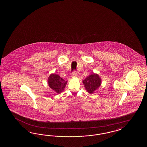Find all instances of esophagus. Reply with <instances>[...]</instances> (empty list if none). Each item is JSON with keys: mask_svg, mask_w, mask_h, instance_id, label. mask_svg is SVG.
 Here are the masks:
<instances>
[{"mask_svg": "<svg viewBox=\"0 0 147 147\" xmlns=\"http://www.w3.org/2000/svg\"><path fill=\"white\" fill-rule=\"evenodd\" d=\"M77 76H78L77 72H76V71H74V72H72V77L75 78V77H77Z\"/></svg>", "mask_w": 147, "mask_h": 147, "instance_id": "1", "label": "esophagus"}]
</instances>
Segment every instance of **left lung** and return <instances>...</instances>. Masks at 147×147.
<instances>
[{
    "label": "left lung",
    "instance_id": "obj_1",
    "mask_svg": "<svg viewBox=\"0 0 147 147\" xmlns=\"http://www.w3.org/2000/svg\"><path fill=\"white\" fill-rule=\"evenodd\" d=\"M85 89L88 93L94 94L101 84V79L99 75L93 73L88 76L82 81Z\"/></svg>",
    "mask_w": 147,
    "mask_h": 147
}]
</instances>
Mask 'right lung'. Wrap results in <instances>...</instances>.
Masks as SVG:
<instances>
[{"instance_id": "obj_1", "label": "right lung", "mask_w": 147, "mask_h": 147, "mask_svg": "<svg viewBox=\"0 0 147 147\" xmlns=\"http://www.w3.org/2000/svg\"><path fill=\"white\" fill-rule=\"evenodd\" d=\"M67 83V81L55 74H51L48 78L49 87L57 94H60L63 92L66 87Z\"/></svg>"}]
</instances>
